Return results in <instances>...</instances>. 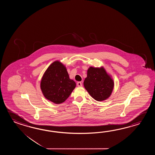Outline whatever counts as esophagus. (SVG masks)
<instances>
[{
  "instance_id": "1",
  "label": "esophagus",
  "mask_w": 155,
  "mask_h": 155,
  "mask_svg": "<svg viewBox=\"0 0 155 155\" xmlns=\"http://www.w3.org/2000/svg\"><path fill=\"white\" fill-rule=\"evenodd\" d=\"M77 85L78 87H81L82 86V83L81 82H78L77 83Z\"/></svg>"
}]
</instances>
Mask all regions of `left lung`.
I'll return each mask as SVG.
<instances>
[{
  "label": "left lung",
  "mask_w": 155,
  "mask_h": 155,
  "mask_svg": "<svg viewBox=\"0 0 155 155\" xmlns=\"http://www.w3.org/2000/svg\"><path fill=\"white\" fill-rule=\"evenodd\" d=\"M84 85L92 98L100 101L109 98L111 95L114 82L103 67H90Z\"/></svg>",
  "instance_id": "obj_1"
}]
</instances>
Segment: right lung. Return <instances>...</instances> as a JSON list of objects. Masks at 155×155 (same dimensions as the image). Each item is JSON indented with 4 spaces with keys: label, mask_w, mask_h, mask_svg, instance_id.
<instances>
[{
    "label": "right lung",
    "mask_w": 155,
    "mask_h": 155,
    "mask_svg": "<svg viewBox=\"0 0 155 155\" xmlns=\"http://www.w3.org/2000/svg\"><path fill=\"white\" fill-rule=\"evenodd\" d=\"M75 86V82L70 79L66 67L59 61H54L48 67L40 83L45 97L56 104L64 102Z\"/></svg>",
    "instance_id": "add662e5"
}]
</instances>
